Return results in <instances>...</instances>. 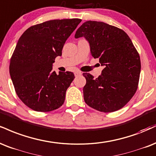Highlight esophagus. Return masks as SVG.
Masks as SVG:
<instances>
[{"mask_svg":"<svg viewBox=\"0 0 156 156\" xmlns=\"http://www.w3.org/2000/svg\"><path fill=\"white\" fill-rule=\"evenodd\" d=\"M75 76H80V75L82 74V73L80 72V71H76V72H75Z\"/></svg>","mask_w":156,"mask_h":156,"instance_id":"1","label":"esophagus"}]
</instances>
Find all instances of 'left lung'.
<instances>
[{"label": "left lung", "instance_id": "obj_1", "mask_svg": "<svg viewBox=\"0 0 156 156\" xmlns=\"http://www.w3.org/2000/svg\"><path fill=\"white\" fill-rule=\"evenodd\" d=\"M89 41L91 54L99 58L104 69L98 78L83 73L86 83L83 99L89 107L111 112L123 108L138 88L141 62L139 53L123 30L102 22L87 21L77 30L75 37Z\"/></svg>", "mask_w": 156, "mask_h": 156}]
</instances>
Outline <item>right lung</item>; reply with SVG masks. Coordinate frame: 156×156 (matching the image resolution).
Returning a JSON list of instances; mask_svg holds the SVG:
<instances>
[{
    "mask_svg": "<svg viewBox=\"0 0 156 156\" xmlns=\"http://www.w3.org/2000/svg\"><path fill=\"white\" fill-rule=\"evenodd\" d=\"M80 19L54 20L31 26L19 39L9 65L15 91L25 105L50 112L63 105L73 73L52 71V64Z\"/></svg>",
    "mask_w": 156,
    "mask_h": 156,
    "instance_id": "obj_1",
    "label": "right lung"
}]
</instances>
